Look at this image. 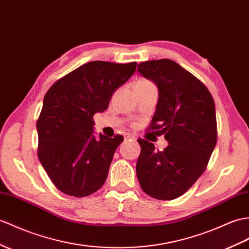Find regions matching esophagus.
I'll return each instance as SVG.
<instances>
[{"instance_id":"obj_1","label":"esophagus","mask_w":249,"mask_h":249,"mask_svg":"<svg viewBox=\"0 0 249 249\" xmlns=\"http://www.w3.org/2000/svg\"><path fill=\"white\" fill-rule=\"evenodd\" d=\"M129 139H131V140H136V137L132 134H126L125 135V140H129Z\"/></svg>"}]
</instances>
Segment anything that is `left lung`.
Returning a JSON list of instances; mask_svg holds the SVG:
<instances>
[{"mask_svg":"<svg viewBox=\"0 0 249 249\" xmlns=\"http://www.w3.org/2000/svg\"><path fill=\"white\" fill-rule=\"evenodd\" d=\"M142 76L158 88V103L151 129L169 143L162 152L138 139L141 153L136 165L138 180L147 195L175 199L193 186L206 170L216 145L215 105L207 87L170 59L141 62Z\"/></svg>","mask_w":249,"mask_h":249,"instance_id":"left-lung-1","label":"left lung"}]
</instances>
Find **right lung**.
<instances>
[{"instance_id":"obj_1","label":"right lung","mask_w":249,"mask_h":249,"mask_svg":"<svg viewBox=\"0 0 249 249\" xmlns=\"http://www.w3.org/2000/svg\"><path fill=\"white\" fill-rule=\"evenodd\" d=\"M137 62L90 61L51 87L37 121L38 157L62 193L85 197L106 181L124 138L94 135L93 115L108 108L113 92L136 71Z\"/></svg>"}]
</instances>
